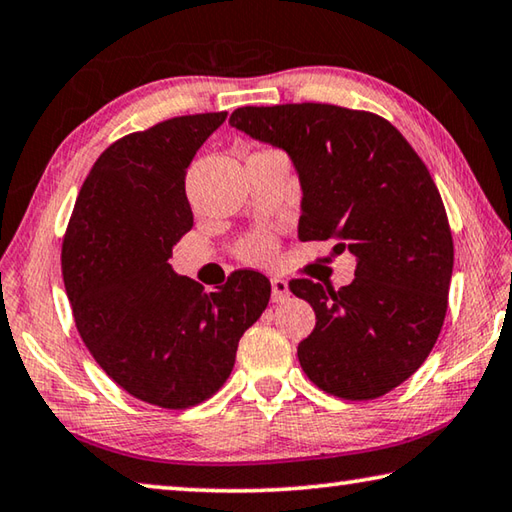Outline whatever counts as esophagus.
Segmentation results:
<instances>
[{"label": "esophagus", "instance_id": "obj_1", "mask_svg": "<svg viewBox=\"0 0 512 512\" xmlns=\"http://www.w3.org/2000/svg\"><path fill=\"white\" fill-rule=\"evenodd\" d=\"M271 289H273V302H282V300H287L291 296L289 282L282 280V277H273Z\"/></svg>", "mask_w": 512, "mask_h": 512}]
</instances>
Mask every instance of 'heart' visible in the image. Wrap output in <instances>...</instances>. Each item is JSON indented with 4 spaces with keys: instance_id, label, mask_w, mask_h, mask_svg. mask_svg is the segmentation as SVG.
<instances>
[{
    "instance_id": "b5f03b06",
    "label": "heart",
    "mask_w": 512,
    "mask_h": 512,
    "mask_svg": "<svg viewBox=\"0 0 512 512\" xmlns=\"http://www.w3.org/2000/svg\"><path fill=\"white\" fill-rule=\"evenodd\" d=\"M239 255L250 264H271L275 257V239L271 235H253L241 241Z\"/></svg>"
}]
</instances>
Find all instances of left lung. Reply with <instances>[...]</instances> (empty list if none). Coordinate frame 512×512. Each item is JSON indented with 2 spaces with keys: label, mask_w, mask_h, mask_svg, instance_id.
Masks as SVG:
<instances>
[{
  "label": "left lung",
  "mask_w": 512,
  "mask_h": 512,
  "mask_svg": "<svg viewBox=\"0 0 512 512\" xmlns=\"http://www.w3.org/2000/svg\"><path fill=\"white\" fill-rule=\"evenodd\" d=\"M230 124L291 155L302 185L300 239H334L357 257L334 289L307 277L289 289L316 311L298 345L305 375L341 400H377L418 370L443 329L454 241L420 155L375 112L329 103L246 106Z\"/></svg>",
  "instance_id": "8db88e82"
}]
</instances>
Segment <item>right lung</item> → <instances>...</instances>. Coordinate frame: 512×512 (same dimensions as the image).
Returning a JSON list of instances; mask_svg holds the SVG:
<instances>
[{"mask_svg": "<svg viewBox=\"0 0 512 512\" xmlns=\"http://www.w3.org/2000/svg\"><path fill=\"white\" fill-rule=\"evenodd\" d=\"M225 117H171L112 142L65 230L60 264L83 343L117 386L160 409H189L219 391L271 298L257 271H235L207 293L169 264L194 225L187 167Z\"/></svg>", "mask_w": 512, "mask_h": 512, "instance_id": "right-lung-1", "label": "right lung"}]
</instances>
